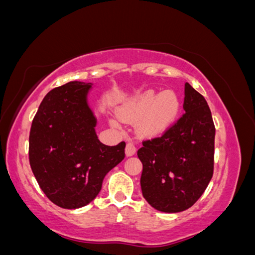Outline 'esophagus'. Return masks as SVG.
Returning a JSON list of instances; mask_svg holds the SVG:
<instances>
[{
    "instance_id": "esophagus-1",
    "label": "esophagus",
    "mask_w": 255,
    "mask_h": 255,
    "mask_svg": "<svg viewBox=\"0 0 255 255\" xmlns=\"http://www.w3.org/2000/svg\"><path fill=\"white\" fill-rule=\"evenodd\" d=\"M135 152H136L135 144L132 143V142H130V140H129V142L127 143V145H126V154L129 157V155L135 154Z\"/></svg>"
}]
</instances>
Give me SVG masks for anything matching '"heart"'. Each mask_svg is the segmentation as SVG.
<instances>
[{
	"instance_id": "1",
	"label": "heart",
	"mask_w": 255,
	"mask_h": 255,
	"mask_svg": "<svg viewBox=\"0 0 255 255\" xmlns=\"http://www.w3.org/2000/svg\"><path fill=\"white\" fill-rule=\"evenodd\" d=\"M180 103L175 93L167 90L157 94L147 90L129 104L121 112L125 120L140 119V130L147 134H157L169 126L175 119Z\"/></svg>"
}]
</instances>
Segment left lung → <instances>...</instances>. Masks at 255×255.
Instances as JSON below:
<instances>
[{"label": "left lung", "instance_id": "obj_1", "mask_svg": "<svg viewBox=\"0 0 255 255\" xmlns=\"http://www.w3.org/2000/svg\"><path fill=\"white\" fill-rule=\"evenodd\" d=\"M184 113L161 136L144 139L140 188L155 210L177 213L200 198L214 170L215 126L204 96L187 82Z\"/></svg>", "mask_w": 255, "mask_h": 255}]
</instances>
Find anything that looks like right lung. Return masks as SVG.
Returning a JSON list of instances; mask_svg holds the SVG:
<instances>
[{
    "mask_svg": "<svg viewBox=\"0 0 255 255\" xmlns=\"http://www.w3.org/2000/svg\"><path fill=\"white\" fill-rule=\"evenodd\" d=\"M90 83L71 81L45 95L32 121L28 158L40 188L57 206L89 204L106 174L125 158L126 143L105 145L87 103Z\"/></svg>",
    "mask_w": 255,
    "mask_h": 255,
    "instance_id": "add662e5",
    "label": "right lung"
}]
</instances>
